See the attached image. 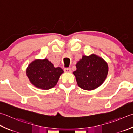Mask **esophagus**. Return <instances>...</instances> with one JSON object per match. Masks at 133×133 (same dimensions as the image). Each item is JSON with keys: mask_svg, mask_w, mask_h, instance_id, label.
Instances as JSON below:
<instances>
[{"mask_svg": "<svg viewBox=\"0 0 133 133\" xmlns=\"http://www.w3.org/2000/svg\"><path fill=\"white\" fill-rule=\"evenodd\" d=\"M64 71L66 73H71V69L70 68H67V69H64Z\"/></svg>", "mask_w": 133, "mask_h": 133, "instance_id": "1", "label": "esophagus"}]
</instances>
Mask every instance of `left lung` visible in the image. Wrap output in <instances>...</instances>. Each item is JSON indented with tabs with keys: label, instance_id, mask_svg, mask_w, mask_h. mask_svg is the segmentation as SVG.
I'll return each mask as SVG.
<instances>
[{
	"label": "left lung",
	"instance_id": "1",
	"mask_svg": "<svg viewBox=\"0 0 133 133\" xmlns=\"http://www.w3.org/2000/svg\"><path fill=\"white\" fill-rule=\"evenodd\" d=\"M76 70L73 72L76 81L84 90H94L105 81L108 74L107 62L95 54L83 55L76 64Z\"/></svg>",
	"mask_w": 133,
	"mask_h": 133
}]
</instances>
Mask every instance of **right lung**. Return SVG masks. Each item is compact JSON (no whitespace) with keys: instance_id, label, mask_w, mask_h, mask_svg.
Wrapping results in <instances>:
<instances>
[{"instance_id":"1","label":"right lung","mask_w":133,"mask_h":133,"mask_svg":"<svg viewBox=\"0 0 133 133\" xmlns=\"http://www.w3.org/2000/svg\"><path fill=\"white\" fill-rule=\"evenodd\" d=\"M63 73L62 68L55 67L47 59L34 60L26 70V74L31 83L35 87L44 90L54 87Z\"/></svg>"}]
</instances>
